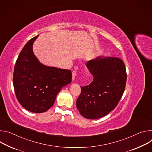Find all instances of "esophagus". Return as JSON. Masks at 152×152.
Instances as JSON below:
<instances>
[{
  "mask_svg": "<svg viewBox=\"0 0 152 152\" xmlns=\"http://www.w3.org/2000/svg\"><path fill=\"white\" fill-rule=\"evenodd\" d=\"M72 74V80H74L75 79V76H76V74H77V72L75 71H73Z\"/></svg>",
  "mask_w": 152,
  "mask_h": 152,
  "instance_id": "obj_1",
  "label": "esophagus"
}]
</instances>
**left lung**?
Wrapping results in <instances>:
<instances>
[{
	"label": "left lung",
	"mask_w": 152,
	"mask_h": 152,
	"mask_svg": "<svg viewBox=\"0 0 152 152\" xmlns=\"http://www.w3.org/2000/svg\"><path fill=\"white\" fill-rule=\"evenodd\" d=\"M86 66L94 76L88 86H81L77 108L88 119H98L113 110L125 90L126 66L117 57H98L88 61Z\"/></svg>",
	"instance_id": "obj_1"
}]
</instances>
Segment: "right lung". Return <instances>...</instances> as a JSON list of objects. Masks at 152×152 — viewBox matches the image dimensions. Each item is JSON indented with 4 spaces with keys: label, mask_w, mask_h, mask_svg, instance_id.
I'll return each instance as SVG.
<instances>
[{
    "label": "right lung",
    "mask_w": 152,
    "mask_h": 152,
    "mask_svg": "<svg viewBox=\"0 0 152 152\" xmlns=\"http://www.w3.org/2000/svg\"><path fill=\"white\" fill-rule=\"evenodd\" d=\"M39 36L25 45L15 64L13 85L19 103L33 113H42L52 107L61 88L72 80L68 69L49 67L34 55L32 45Z\"/></svg>",
    "instance_id": "add662e5"
}]
</instances>
